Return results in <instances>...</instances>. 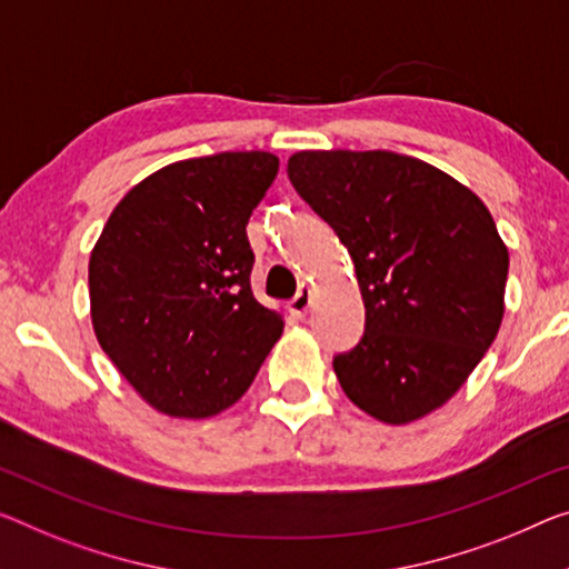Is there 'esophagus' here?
<instances>
[{
  "label": "esophagus",
  "instance_id": "1",
  "mask_svg": "<svg viewBox=\"0 0 569 569\" xmlns=\"http://www.w3.org/2000/svg\"><path fill=\"white\" fill-rule=\"evenodd\" d=\"M310 305H312V292H310L308 284H302L300 292H297L290 300V312L295 315V318H305V315H308V310H310Z\"/></svg>",
  "mask_w": 569,
  "mask_h": 569
}]
</instances>
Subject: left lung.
<instances>
[{
  "mask_svg": "<svg viewBox=\"0 0 569 569\" xmlns=\"http://www.w3.org/2000/svg\"><path fill=\"white\" fill-rule=\"evenodd\" d=\"M287 174L356 264L366 330L333 358L346 397L387 425L435 412L501 328L509 249L493 216L448 172L387 150L297 152Z\"/></svg>",
  "mask_w": 569,
  "mask_h": 569,
  "instance_id": "8db88e82",
  "label": "left lung"
}]
</instances>
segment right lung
Masks as SVG:
<instances>
[{
	"label": "right lung",
	"instance_id": "add662e5",
	"mask_svg": "<svg viewBox=\"0 0 569 569\" xmlns=\"http://www.w3.org/2000/svg\"><path fill=\"white\" fill-rule=\"evenodd\" d=\"M272 152L172 162L119 200L89 261L93 333L157 412L206 419L243 397L282 336L251 292L249 216Z\"/></svg>",
	"mask_w": 569,
	"mask_h": 569
}]
</instances>
